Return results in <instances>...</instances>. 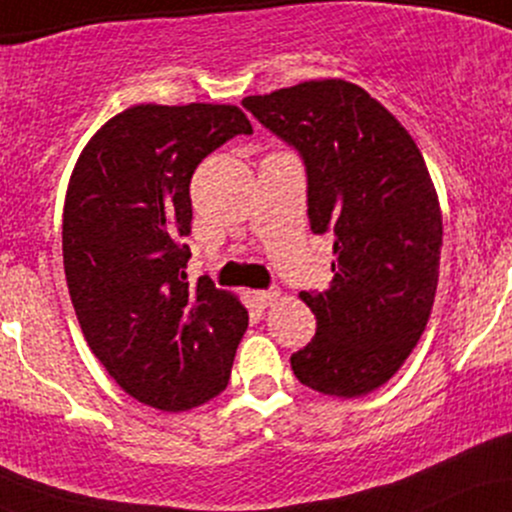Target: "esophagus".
<instances>
[{
    "label": "esophagus",
    "mask_w": 512,
    "mask_h": 512,
    "mask_svg": "<svg viewBox=\"0 0 512 512\" xmlns=\"http://www.w3.org/2000/svg\"><path fill=\"white\" fill-rule=\"evenodd\" d=\"M281 291H252V298H255V303L260 305V308H269V305H274L279 301Z\"/></svg>",
    "instance_id": "esophagus-1"
}]
</instances>
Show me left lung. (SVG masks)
I'll list each match as a JSON object with an SVG mask.
<instances>
[{"instance_id":"obj_1","label":"left lung","mask_w":512,"mask_h":512,"mask_svg":"<svg viewBox=\"0 0 512 512\" xmlns=\"http://www.w3.org/2000/svg\"><path fill=\"white\" fill-rule=\"evenodd\" d=\"M301 151L313 233H334L332 281L301 293L317 332L291 356L305 387L356 399L419 344L438 286L443 214L419 146L361 86L313 79L243 101Z\"/></svg>"}]
</instances>
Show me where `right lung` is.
Listing matches in <instances>:
<instances>
[{
    "instance_id": "right-lung-1",
    "label": "right lung",
    "mask_w": 512,
    "mask_h": 512,
    "mask_svg": "<svg viewBox=\"0 0 512 512\" xmlns=\"http://www.w3.org/2000/svg\"><path fill=\"white\" fill-rule=\"evenodd\" d=\"M238 105L139 103L88 139L62 216L69 296L86 344L129 397L187 411L221 395L248 308L207 276L190 284V180L250 134Z\"/></svg>"
}]
</instances>
